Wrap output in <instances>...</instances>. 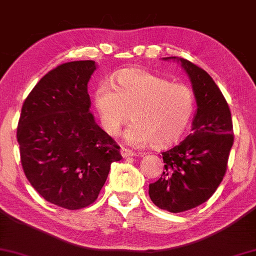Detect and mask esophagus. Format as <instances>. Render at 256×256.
Segmentation results:
<instances>
[{
  "instance_id": "obj_1",
  "label": "esophagus",
  "mask_w": 256,
  "mask_h": 256,
  "mask_svg": "<svg viewBox=\"0 0 256 256\" xmlns=\"http://www.w3.org/2000/svg\"><path fill=\"white\" fill-rule=\"evenodd\" d=\"M120 154H122V156L126 158H131V156H134L136 155V152L130 150V149H126L124 146H122V149H120Z\"/></svg>"
}]
</instances>
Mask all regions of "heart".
Listing matches in <instances>:
<instances>
[{
    "mask_svg": "<svg viewBox=\"0 0 256 256\" xmlns=\"http://www.w3.org/2000/svg\"><path fill=\"white\" fill-rule=\"evenodd\" d=\"M94 104L108 134L116 136L128 118L134 122L125 131V140L134 146L174 144L189 125L195 108L192 91L184 84L140 68L122 70L116 83L98 85Z\"/></svg>",
    "mask_w": 256,
    "mask_h": 256,
    "instance_id": "heart-1",
    "label": "heart"
}]
</instances>
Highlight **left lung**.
Returning a JSON list of instances; mask_svg holds the SVG:
<instances>
[{"mask_svg": "<svg viewBox=\"0 0 256 256\" xmlns=\"http://www.w3.org/2000/svg\"><path fill=\"white\" fill-rule=\"evenodd\" d=\"M180 64L192 82L196 112L192 134L178 146L162 152L165 171L149 184L152 204L171 213L185 212L204 204L216 192L226 172L234 144L230 108L207 72L185 58Z\"/></svg>", "mask_w": 256, "mask_h": 256, "instance_id": "obj_1", "label": "left lung"}]
</instances>
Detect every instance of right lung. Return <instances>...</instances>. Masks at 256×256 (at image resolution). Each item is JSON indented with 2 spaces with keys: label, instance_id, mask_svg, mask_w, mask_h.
I'll return each instance as SVG.
<instances>
[{
  "label": "right lung",
  "instance_id": "right-lung-1",
  "mask_svg": "<svg viewBox=\"0 0 256 256\" xmlns=\"http://www.w3.org/2000/svg\"><path fill=\"white\" fill-rule=\"evenodd\" d=\"M92 60L52 70L36 84L22 108L16 138L26 178L44 200L79 210L98 198L120 146L96 124L88 83Z\"/></svg>",
  "mask_w": 256,
  "mask_h": 256
}]
</instances>
